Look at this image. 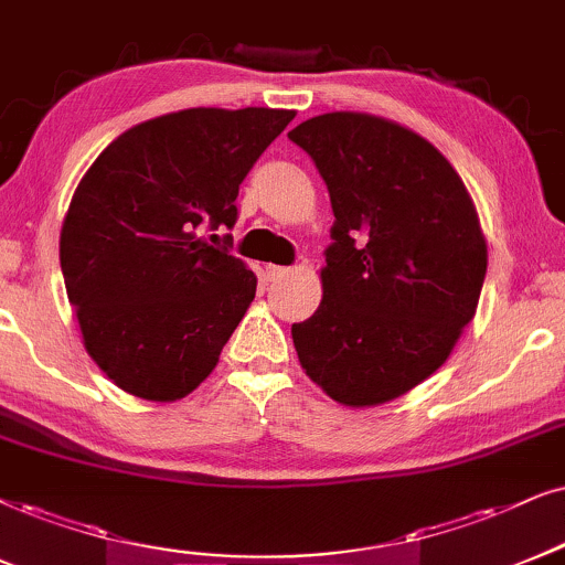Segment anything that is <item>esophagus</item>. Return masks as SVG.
<instances>
[{"mask_svg": "<svg viewBox=\"0 0 565 565\" xmlns=\"http://www.w3.org/2000/svg\"><path fill=\"white\" fill-rule=\"evenodd\" d=\"M295 274V268H287V266H266V278L268 281H281L284 276Z\"/></svg>", "mask_w": 565, "mask_h": 565, "instance_id": "1", "label": "esophagus"}]
</instances>
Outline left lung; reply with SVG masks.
<instances>
[{
    "mask_svg": "<svg viewBox=\"0 0 565 565\" xmlns=\"http://www.w3.org/2000/svg\"><path fill=\"white\" fill-rule=\"evenodd\" d=\"M331 195L323 299L291 339L305 373L347 406L406 394L448 360L488 270L475 203L438 148L356 111L289 132Z\"/></svg>",
    "mask_w": 565,
    "mask_h": 565,
    "instance_id": "1",
    "label": "left lung"
}]
</instances>
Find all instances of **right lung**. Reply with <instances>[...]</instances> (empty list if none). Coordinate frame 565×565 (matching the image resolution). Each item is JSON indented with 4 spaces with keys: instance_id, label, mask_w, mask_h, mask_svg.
<instances>
[{
    "instance_id": "obj_1",
    "label": "right lung",
    "mask_w": 565,
    "mask_h": 565,
    "mask_svg": "<svg viewBox=\"0 0 565 565\" xmlns=\"http://www.w3.org/2000/svg\"><path fill=\"white\" fill-rule=\"evenodd\" d=\"M291 119L258 106L163 114L85 171L62 224V276L85 349L127 394L177 402L216 367L258 287L216 232L237 224L242 180Z\"/></svg>"
}]
</instances>
